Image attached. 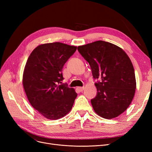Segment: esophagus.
<instances>
[{"label":"esophagus","instance_id":"esophagus-1","mask_svg":"<svg viewBox=\"0 0 152 152\" xmlns=\"http://www.w3.org/2000/svg\"><path fill=\"white\" fill-rule=\"evenodd\" d=\"M77 90L79 91L82 92V91H83V90L84 89V87H77Z\"/></svg>","mask_w":152,"mask_h":152}]
</instances>
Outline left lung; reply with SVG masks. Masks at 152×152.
<instances>
[{
	"instance_id": "1",
	"label": "left lung",
	"mask_w": 152,
	"mask_h": 152,
	"mask_svg": "<svg viewBox=\"0 0 152 152\" xmlns=\"http://www.w3.org/2000/svg\"><path fill=\"white\" fill-rule=\"evenodd\" d=\"M89 63L97 89L91 100L95 112L111 119L125 112L134 98L136 88L135 73L130 58L122 49L98 40L77 48Z\"/></svg>"
}]
</instances>
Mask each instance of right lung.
I'll use <instances>...</instances> for the list:
<instances>
[{
	"label": "right lung",
	"instance_id": "add662e5",
	"mask_svg": "<svg viewBox=\"0 0 152 152\" xmlns=\"http://www.w3.org/2000/svg\"><path fill=\"white\" fill-rule=\"evenodd\" d=\"M77 47L61 42L39 45L29 56L23 85L31 105L42 115L57 120L70 112L77 94L61 84L62 70Z\"/></svg>",
	"mask_w": 152,
	"mask_h": 152
}]
</instances>
